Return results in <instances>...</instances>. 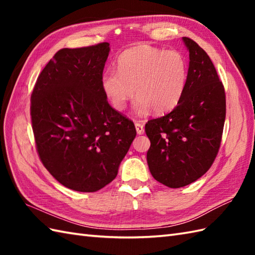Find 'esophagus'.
Listing matches in <instances>:
<instances>
[{
	"instance_id": "1",
	"label": "esophagus",
	"mask_w": 255,
	"mask_h": 255,
	"mask_svg": "<svg viewBox=\"0 0 255 255\" xmlns=\"http://www.w3.org/2000/svg\"><path fill=\"white\" fill-rule=\"evenodd\" d=\"M134 126H136V130H137L138 134H142L144 132V126L142 123L137 122L136 124H134Z\"/></svg>"
}]
</instances>
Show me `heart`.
Here are the masks:
<instances>
[{
    "mask_svg": "<svg viewBox=\"0 0 255 255\" xmlns=\"http://www.w3.org/2000/svg\"><path fill=\"white\" fill-rule=\"evenodd\" d=\"M188 66L181 52L150 45L125 50L117 60L116 70L102 75L101 85L114 110L124 111L134 92V111L145 115L151 110L163 114L173 110L185 92Z\"/></svg>",
    "mask_w": 255,
    "mask_h": 255,
    "instance_id": "1",
    "label": "heart"
}]
</instances>
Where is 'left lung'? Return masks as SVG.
I'll use <instances>...</instances> for the list:
<instances>
[{
  "instance_id": "left-lung-1",
  "label": "left lung",
  "mask_w": 255,
  "mask_h": 255,
  "mask_svg": "<svg viewBox=\"0 0 255 255\" xmlns=\"http://www.w3.org/2000/svg\"><path fill=\"white\" fill-rule=\"evenodd\" d=\"M188 80L180 103L166 115L150 119L147 162L156 181L171 188L186 186L213 165L226 119V93L214 63L191 38Z\"/></svg>"
}]
</instances>
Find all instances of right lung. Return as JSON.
I'll use <instances>...</instances> for the list:
<instances>
[{"label": "right lung", "mask_w": 255, "mask_h": 255, "mask_svg": "<svg viewBox=\"0 0 255 255\" xmlns=\"http://www.w3.org/2000/svg\"><path fill=\"white\" fill-rule=\"evenodd\" d=\"M108 52V42L60 49L30 96L38 156L73 191L96 192L110 184L137 134L133 122L114 110L102 90Z\"/></svg>", "instance_id": "right-lung-1"}]
</instances>
